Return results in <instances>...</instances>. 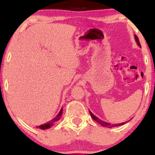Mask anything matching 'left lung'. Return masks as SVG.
I'll return each instance as SVG.
<instances>
[{"instance_id": "left-lung-1", "label": "left lung", "mask_w": 155, "mask_h": 155, "mask_svg": "<svg viewBox=\"0 0 155 155\" xmlns=\"http://www.w3.org/2000/svg\"><path fill=\"white\" fill-rule=\"evenodd\" d=\"M135 39H136V42H137V44H138V46L140 47V42H139V40H138V36H137L136 35H135ZM90 115H91V117H92V119H93L94 120L96 121V122H97V123H99L101 125L103 126V127H117V126H120V125H123L125 123H127V122H122V123H120V124H111V123H108V122H104V121L100 120V119L97 118V117H95V115L93 114L92 113L91 111H90Z\"/></svg>"}]
</instances>
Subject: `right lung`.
<instances>
[{"label":"right lung","instance_id":"obj_1","mask_svg":"<svg viewBox=\"0 0 155 155\" xmlns=\"http://www.w3.org/2000/svg\"><path fill=\"white\" fill-rule=\"evenodd\" d=\"M62 114H63V108H61V110H60V111L59 114H58L57 115V117H55L54 119H52V120H51V121H49V122H47V123L41 124V125L38 126V127L40 129H42V130H45V129L49 128V127H51V126L53 125V124H54L55 122H57V121H58L60 118H61Z\"/></svg>","mask_w":155,"mask_h":155}]
</instances>
